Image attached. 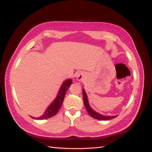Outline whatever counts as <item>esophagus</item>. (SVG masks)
Listing matches in <instances>:
<instances>
[{
	"label": "esophagus",
	"instance_id": "1",
	"mask_svg": "<svg viewBox=\"0 0 152 152\" xmlns=\"http://www.w3.org/2000/svg\"><path fill=\"white\" fill-rule=\"evenodd\" d=\"M76 76V78H77V81H81L84 78L85 75H84L83 72H77Z\"/></svg>",
	"mask_w": 152,
	"mask_h": 152
}]
</instances>
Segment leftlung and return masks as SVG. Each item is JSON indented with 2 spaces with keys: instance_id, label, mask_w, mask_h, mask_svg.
Listing matches in <instances>:
<instances>
[{
  "instance_id": "8db88e82",
  "label": "left lung",
  "mask_w": 152,
  "mask_h": 152,
  "mask_svg": "<svg viewBox=\"0 0 152 152\" xmlns=\"http://www.w3.org/2000/svg\"><path fill=\"white\" fill-rule=\"evenodd\" d=\"M83 102H84L85 106L86 107V111H87L89 115H90V116H92L93 118L97 119L99 120H108L113 119L117 116L102 115L101 114H99V113L95 111L89 105L87 95H86V94L84 89H83Z\"/></svg>"
}]
</instances>
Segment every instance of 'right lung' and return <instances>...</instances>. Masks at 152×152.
Listing matches in <instances>:
<instances>
[{
	"instance_id": "1",
	"label": "right lung",
	"mask_w": 152,
	"mask_h": 152,
	"mask_svg": "<svg viewBox=\"0 0 152 152\" xmlns=\"http://www.w3.org/2000/svg\"><path fill=\"white\" fill-rule=\"evenodd\" d=\"M72 83V81L71 79H67L65 81H64L61 87H60L59 90V92L57 94V97H56L55 100L51 103V104L48 107L46 110L45 112V113L42 116L38 117V118H34V117L32 116L30 117L37 120H45L55 116L57 113V112L60 110V107H61L67 90H68L69 86H71Z\"/></svg>"
}]
</instances>
